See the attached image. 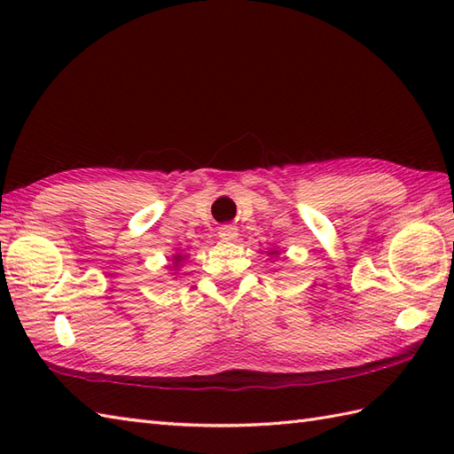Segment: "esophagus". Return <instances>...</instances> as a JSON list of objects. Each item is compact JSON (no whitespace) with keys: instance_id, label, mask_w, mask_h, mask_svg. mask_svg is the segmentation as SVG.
I'll use <instances>...</instances> for the list:
<instances>
[{"instance_id":"obj_1","label":"esophagus","mask_w":454,"mask_h":454,"mask_svg":"<svg viewBox=\"0 0 454 454\" xmlns=\"http://www.w3.org/2000/svg\"><path fill=\"white\" fill-rule=\"evenodd\" d=\"M218 236L224 239V242H236L238 239V228L232 224H226L218 230Z\"/></svg>"}]
</instances>
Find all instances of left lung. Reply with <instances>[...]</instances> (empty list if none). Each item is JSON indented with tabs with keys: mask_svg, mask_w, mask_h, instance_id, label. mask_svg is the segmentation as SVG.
<instances>
[{
	"mask_svg": "<svg viewBox=\"0 0 454 454\" xmlns=\"http://www.w3.org/2000/svg\"><path fill=\"white\" fill-rule=\"evenodd\" d=\"M269 255H278V252H277V249H271V252H269Z\"/></svg>",
	"mask_w": 454,
	"mask_h": 454,
	"instance_id": "obj_1",
	"label": "left lung"
}]
</instances>
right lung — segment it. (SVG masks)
Returning a JSON list of instances; mask_svg holds the SVG:
<instances>
[{"label":"right lung","mask_w":454,"mask_h":454,"mask_svg":"<svg viewBox=\"0 0 454 454\" xmlns=\"http://www.w3.org/2000/svg\"><path fill=\"white\" fill-rule=\"evenodd\" d=\"M185 257H187V255H183V254H176V255L171 257V263H169L168 267H171V269H177V267H181V263L185 262Z\"/></svg>","instance_id":"add662e5"}]
</instances>
